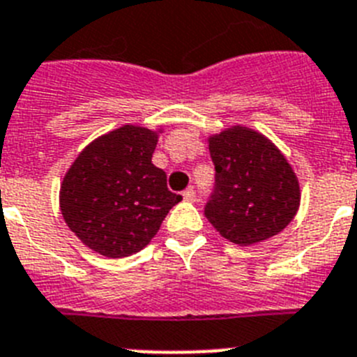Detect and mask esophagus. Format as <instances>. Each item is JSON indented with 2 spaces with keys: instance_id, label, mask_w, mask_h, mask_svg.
<instances>
[{
  "instance_id": "34e87169",
  "label": "esophagus",
  "mask_w": 357,
  "mask_h": 357,
  "mask_svg": "<svg viewBox=\"0 0 357 357\" xmlns=\"http://www.w3.org/2000/svg\"><path fill=\"white\" fill-rule=\"evenodd\" d=\"M183 199L188 201V203H194V201L197 199L196 192H194V188H187V190L183 192Z\"/></svg>"
}]
</instances>
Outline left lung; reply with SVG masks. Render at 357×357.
Returning <instances> with one entry per match:
<instances>
[{"instance_id":"1","label":"left lung","mask_w":357,"mask_h":357,"mask_svg":"<svg viewBox=\"0 0 357 357\" xmlns=\"http://www.w3.org/2000/svg\"><path fill=\"white\" fill-rule=\"evenodd\" d=\"M215 187L204 215L230 243L252 246L280 234L300 206L298 178L264 135L234 126L208 138Z\"/></svg>"}]
</instances>
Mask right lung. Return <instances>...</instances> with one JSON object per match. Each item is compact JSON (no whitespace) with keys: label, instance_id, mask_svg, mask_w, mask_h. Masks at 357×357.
<instances>
[{"label":"right lung","instance_id":"right-lung-1","mask_svg":"<svg viewBox=\"0 0 357 357\" xmlns=\"http://www.w3.org/2000/svg\"><path fill=\"white\" fill-rule=\"evenodd\" d=\"M158 132L123 126L98 136L77 156L61 183V212L93 252L122 259L144 250L181 196L153 165Z\"/></svg>","mask_w":357,"mask_h":357}]
</instances>
